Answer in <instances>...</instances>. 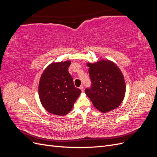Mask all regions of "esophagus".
<instances>
[{
    "label": "esophagus",
    "mask_w": 157,
    "mask_h": 157,
    "mask_svg": "<svg viewBox=\"0 0 157 157\" xmlns=\"http://www.w3.org/2000/svg\"><path fill=\"white\" fill-rule=\"evenodd\" d=\"M80 88V90H81V91H82V92H83V91H84V86H82V85H81V86H80V88Z\"/></svg>",
    "instance_id": "esophagus-1"
}]
</instances>
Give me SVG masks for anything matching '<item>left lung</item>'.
Segmentation results:
<instances>
[{
  "instance_id": "obj_1",
  "label": "left lung",
  "mask_w": 157,
  "mask_h": 157,
  "mask_svg": "<svg viewBox=\"0 0 157 157\" xmlns=\"http://www.w3.org/2000/svg\"><path fill=\"white\" fill-rule=\"evenodd\" d=\"M91 87L85 93L93 105L102 113L120 105L124 98L126 84L124 77L115 63L109 60H99L87 63Z\"/></svg>"
}]
</instances>
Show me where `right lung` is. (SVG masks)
<instances>
[{
    "instance_id": "obj_1",
    "label": "right lung",
    "mask_w": 157,
    "mask_h": 157,
    "mask_svg": "<svg viewBox=\"0 0 157 157\" xmlns=\"http://www.w3.org/2000/svg\"><path fill=\"white\" fill-rule=\"evenodd\" d=\"M70 61L52 63L40 78L39 96L42 106L54 115H66L81 93L76 88L68 68Z\"/></svg>"
}]
</instances>
